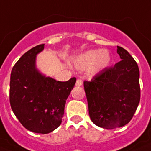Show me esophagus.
<instances>
[{"instance_id":"obj_1","label":"esophagus","mask_w":151,"mask_h":151,"mask_svg":"<svg viewBox=\"0 0 151 151\" xmlns=\"http://www.w3.org/2000/svg\"><path fill=\"white\" fill-rule=\"evenodd\" d=\"M82 84H83V81L80 79H78L76 80V87H80L82 86Z\"/></svg>"}]
</instances>
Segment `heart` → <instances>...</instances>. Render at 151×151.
<instances>
[{
	"mask_svg": "<svg viewBox=\"0 0 151 151\" xmlns=\"http://www.w3.org/2000/svg\"><path fill=\"white\" fill-rule=\"evenodd\" d=\"M111 55L106 50L93 49L81 54L76 59V67L80 70L91 68L92 74H97L110 64Z\"/></svg>",
	"mask_w": 151,
	"mask_h": 151,
	"instance_id": "1",
	"label": "heart"
}]
</instances>
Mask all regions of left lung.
<instances>
[{
  "label": "left lung",
  "instance_id": "obj_1",
  "mask_svg": "<svg viewBox=\"0 0 151 151\" xmlns=\"http://www.w3.org/2000/svg\"><path fill=\"white\" fill-rule=\"evenodd\" d=\"M121 61L84 81L88 113L92 122L107 129L130 122L140 101L139 68L124 48L117 47Z\"/></svg>",
  "mask_w": 151,
  "mask_h": 151
}]
</instances>
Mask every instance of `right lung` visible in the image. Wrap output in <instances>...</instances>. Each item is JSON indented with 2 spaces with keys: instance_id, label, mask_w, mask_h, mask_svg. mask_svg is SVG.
<instances>
[{
  "instance_id": "obj_1",
  "label": "right lung",
  "mask_w": 151,
  "mask_h": 151,
  "mask_svg": "<svg viewBox=\"0 0 151 151\" xmlns=\"http://www.w3.org/2000/svg\"><path fill=\"white\" fill-rule=\"evenodd\" d=\"M44 49L38 45L25 53L12 69L9 101L21 124L29 131L49 134L59 127L66 101L76 79L66 82L46 76L36 66L37 55Z\"/></svg>"
}]
</instances>
